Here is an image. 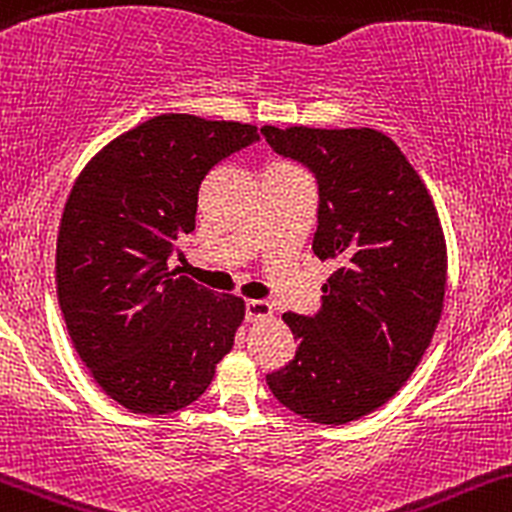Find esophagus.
Instances as JSON below:
<instances>
[{
	"label": "esophagus",
	"mask_w": 512,
	"mask_h": 512,
	"mask_svg": "<svg viewBox=\"0 0 512 512\" xmlns=\"http://www.w3.org/2000/svg\"><path fill=\"white\" fill-rule=\"evenodd\" d=\"M244 310H246V320H251V323H254V320L271 318L273 315L271 303H266V300H246Z\"/></svg>",
	"instance_id": "34e87169"
}]
</instances>
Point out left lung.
Masks as SVG:
<instances>
[{"label":"left lung","instance_id":"1","mask_svg":"<svg viewBox=\"0 0 512 512\" xmlns=\"http://www.w3.org/2000/svg\"><path fill=\"white\" fill-rule=\"evenodd\" d=\"M261 135L315 177L313 251L337 263L313 315L283 313L298 350L266 384L303 419L340 426L389 402L434 337L446 291L439 214L377 130L263 125Z\"/></svg>","mask_w":512,"mask_h":512}]
</instances>
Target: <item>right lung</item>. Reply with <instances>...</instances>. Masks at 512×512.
Wrapping results in <instances>:
<instances>
[{
    "instance_id": "1",
    "label": "right lung",
    "mask_w": 512,
    "mask_h": 512,
    "mask_svg": "<svg viewBox=\"0 0 512 512\" xmlns=\"http://www.w3.org/2000/svg\"><path fill=\"white\" fill-rule=\"evenodd\" d=\"M254 142V125L157 115L73 184L56 244L59 305L81 360L130 412L192 404L234 345L244 300L175 278L167 263L194 231L204 177Z\"/></svg>"
}]
</instances>
